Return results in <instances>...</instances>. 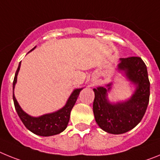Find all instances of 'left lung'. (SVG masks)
I'll return each instance as SVG.
<instances>
[{
    "label": "left lung",
    "mask_w": 160,
    "mask_h": 160,
    "mask_svg": "<svg viewBox=\"0 0 160 160\" xmlns=\"http://www.w3.org/2000/svg\"><path fill=\"white\" fill-rule=\"evenodd\" d=\"M118 70L123 71L127 78L135 84L136 90L130 99L111 103L107 99L112 83L107 88L99 87L94 89L93 103L95 121L106 132L119 135L136 127L142 120L148 108L150 97V82L147 66L139 57L120 58Z\"/></svg>",
    "instance_id": "obj_1"
}]
</instances>
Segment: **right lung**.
Returning <instances> with one entry per match:
<instances>
[{
    "mask_svg": "<svg viewBox=\"0 0 160 160\" xmlns=\"http://www.w3.org/2000/svg\"><path fill=\"white\" fill-rule=\"evenodd\" d=\"M35 47L31 49L29 52L33 50ZM20 67H21V62L19 63L18 70L15 73L13 82H12V99H13L14 106H15V109H16L18 116L21 118L24 125L25 126V128L35 135H40V136H52V135H58L59 133L62 132L67 128L68 122L70 121V111L75 104L79 93L82 90V88L75 89L73 90L71 95L68 98L66 105L58 111L50 113V114H43L39 117H32L26 114L21 108L16 98L14 96V87L17 82Z\"/></svg>",
    "mask_w": 160,
    "mask_h": 160,
    "instance_id": "1",
    "label": "right lung"
}]
</instances>
